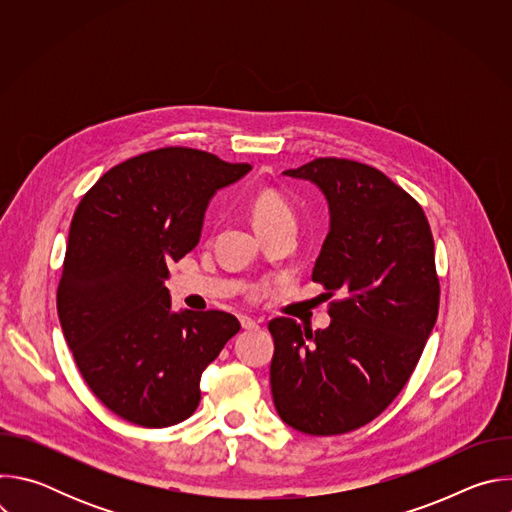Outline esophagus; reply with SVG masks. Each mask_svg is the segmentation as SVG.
<instances>
[{"label":"esophagus","mask_w":512,"mask_h":512,"mask_svg":"<svg viewBox=\"0 0 512 512\" xmlns=\"http://www.w3.org/2000/svg\"><path fill=\"white\" fill-rule=\"evenodd\" d=\"M239 320H241V326H243L245 330H253V328L259 326V322H257L255 318H251V316H241Z\"/></svg>","instance_id":"esophagus-1"}]
</instances>
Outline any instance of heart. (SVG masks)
Instances as JSON below:
<instances>
[{"label":"heart","mask_w":512,"mask_h":512,"mask_svg":"<svg viewBox=\"0 0 512 512\" xmlns=\"http://www.w3.org/2000/svg\"><path fill=\"white\" fill-rule=\"evenodd\" d=\"M253 221L259 227L283 221V218H294V210L285 202V198L281 194H277L275 190H261L255 194L253 204Z\"/></svg>","instance_id":"obj_1"}]
</instances>
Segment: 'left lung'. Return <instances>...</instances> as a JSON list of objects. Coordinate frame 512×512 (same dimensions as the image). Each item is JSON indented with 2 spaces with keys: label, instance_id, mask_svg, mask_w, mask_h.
<instances>
[{
  "label": "left lung",
  "instance_id": "8db88e82",
  "mask_svg": "<svg viewBox=\"0 0 512 512\" xmlns=\"http://www.w3.org/2000/svg\"><path fill=\"white\" fill-rule=\"evenodd\" d=\"M285 176L310 180L330 206L312 281L332 318L326 330L269 322L271 393L302 433L340 435L381 415L407 385L440 310L433 237L419 202L373 166L316 158Z\"/></svg>",
  "mask_w": 512,
  "mask_h": 512
}]
</instances>
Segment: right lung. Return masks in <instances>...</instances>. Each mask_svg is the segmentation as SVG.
Returning a JSON list of instances; mask_svg holds the SVG:
<instances>
[{"instance_id":"right-lung-1","label":"right lung","mask_w":512,"mask_h":512,"mask_svg":"<svg viewBox=\"0 0 512 512\" xmlns=\"http://www.w3.org/2000/svg\"><path fill=\"white\" fill-rule=\"evenodd\" d=\"M251 170L192 148H160L105 172L68 233L56 308L89 389L141 427L188 419L200 375L241 330L221 310L172 312L168 263L192 251L214 196Z\"/></svg>"}]
</instances>
